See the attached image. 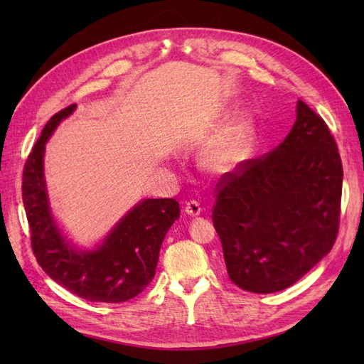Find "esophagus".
Here are the masks:
<instances>
[{"instance_id": "esophagus-1", "label": "esophagus", "mask_w": 364, "mask_h": 364, "mask_svg": "<svg viewBox=\"0 0 364 364\" xmlns=\"http://www.w3.org/2000/svg\"><path fill=\"white\" fill-rule=\"evenodd\" d=\"M184 213L188 215H192V218H196V215L202 213V206H200L197 200H191V202H188L186 206H184Z\"/></svg>"}]
</instances>
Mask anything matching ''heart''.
Listing matches in <instances>:
<instances>
[{
	"label": "heart",
	"mask_w": 364,
	"mask_h": 364,
	"mask_svg": "<svg viewBox=\"0 0 364 364\" xmlns=\"http://www.w3.org/2000/svg\"><path fill=\"white\" fill-rule=\"evenodd\" d=\"M255 141V127L249 117H239L208 145L203 164L213 172H230L247 159Z\"/></svg>",
	"instance_id": "obj_1"
}]
</instances>
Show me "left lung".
Listing matches in <instances>:
<instances>
[{
	"mask_svg": "<svg viewBox=\"0 0 364 364\" xmlns=\"http://www.w3.org/2000/svg\"><path fill=\"white\" fill-rule=\"evenodd\" d=\"M214 192L213 223L230 280L257 294L289 288L336 241L343 162L335 137L299 100L297 120L284 141L242 161Z\"/></svg>",
	"mask_w": 364,
	"mask_h": 364,
	"instance_id": "obj_1",
	"label": "left lung"
}]
</instances>
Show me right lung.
<instances>
[{
	"mask_svg": "<svg viewBox=\"0 0 364 364\" xmlns=\"http://www.w3.org/2000/svg\"><path fill=\"white\" fill-rule=\"evenodd\" d=\"M70 105L46 122L23 168L21 196L29 223L31 247L46 275L90 301L120 304L150 284L159 249L172 223L180 218L175 198H149L136 205L94 252H76L54 223L43 180L45 144L60 120L75 111Z\"/></svg>",
	"mask_w": 364,
	"mask_h": 364,
	"instance_id": "obj_1",
	"label": "right lung"
}]
</instances>
